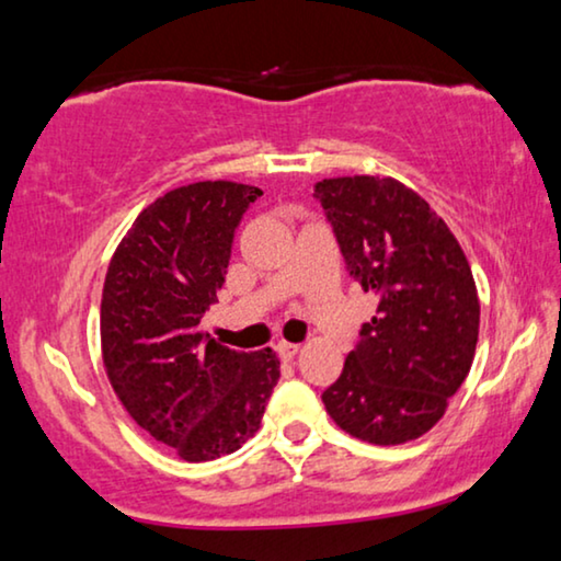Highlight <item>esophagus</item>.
Listing matches in <instances>:
<instances>
[{"label": "esophagus", "instance_id": "1", "mask_svg": "<svg viewBox=\"0 0 561 561\" xmlns=\"http://www.w3.org/2000/svg\"><path fill=\"white\" fill-rule=\"evenodd\" d=\"M277 353L284 360H291L299 353V345L297 343H287V341H279L277 343Z\"/></svg>", "mask_w": 561, "mask_h": 561}]
</instances>
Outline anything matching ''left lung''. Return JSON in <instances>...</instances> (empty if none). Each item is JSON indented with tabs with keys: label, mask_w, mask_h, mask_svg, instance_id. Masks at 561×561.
Listing matches in <instances>:
<instances>
[{
	"label": "left lung",
	"mask_w": 561,
	"mask_h": 561,
	"mask_svg": "<svg viewBox=\"0 0 561 561\" xmlns=\"http://www.w3.org/2000/svg\"><path fill=\"white\" fill-rule=\"evenodd\" d=\"M345 270L378 310L363 322L322 404L348 435L374 445L422 437L442 420L476 356L480 302L460 243L430 203L391 178L314 185Z\"/></svg>",
	"instance_id": "8db88e82"
}]
</instances>
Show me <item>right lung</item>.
<instances>
[{
    "label": "right lung",
    "mask_w": 561,
    "mask_h": 561,
    "mask_svg": "<svg viewBox=\"0 0 561 561\" xmlns=\"http://www.w3.org/2000/svg\"><path fill=\"white\" fill-rule=\"evenodd\" d=\"M259 195L226 180L164 193L139 213L106 272L108 381L131 420L187 462L231 455L254 437L279 381L272 348L241 353L201 333L236 228Z\"/></svg>",
    "instance_id": "obj_1"
}]
</instances>
